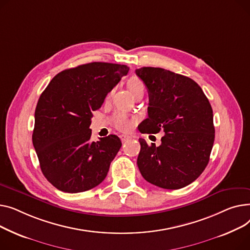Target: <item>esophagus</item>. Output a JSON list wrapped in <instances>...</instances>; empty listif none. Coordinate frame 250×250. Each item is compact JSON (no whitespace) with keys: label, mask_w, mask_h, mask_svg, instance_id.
<instances>
[{"label":"esophagus","mask_w":250,"mask_h":250,"mask_svg":"<svg viewBox=\"0 0 250 250\" xmlns=\"http://www.w3.org/2000/svg\"><path fill=\"white\" fill-rule=\"evenodd\" d=\"M120 138H121V141L124 143V142H126L127 140H129L131 137H130V136H127V135H120Z\"/></svg>","instance_id":"obj_1"}]
</instances>
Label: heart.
Wrapping results in <instances>:
<instances>
[{"label": "heart", "instance_id": "obj_1", "mask_svg": "<svg viewBox=\"0 0 250 250\" xmlns=\"http://www.w3.org/2000/svg\"><path fill=\"white\" fill-rule=\"evenodd\" d=\"M127 87L134 97H136L140 94H144V92H145V85L142 83V81H140L138 78H131L127 82ZM111 95H112V92L108 95L107 98L109 99L111 97ZM112 121H113L114 126L117 129H119L121 131H129L130 129H132V127L134 126L135 118L129 117L128 115L124 114L123 112H117L113 115Z\"/></svg>", "mask_w": 250, "mask_h": 250}]
</instances>
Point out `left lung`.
Returning <instances> with one entry per match:
<instances>
[{"label":"left lung","mask_w":250,"mask_h":250,"mask_svg":"<svg viewBox=\"0 0 250 250\" xmlns=\"http://www.w3.org/2000/svg\"><path fill=\"white\" fill-rule=\"evenodd\" d=\"M136 75L148 90V118L141 133L163 130L161 144L139 139L137 166L148 183L167 189L182 188L206 168L215 139L213 110L192 79L160 67H141Z\"/></svg>","instance_id":"1"}]
</instances>
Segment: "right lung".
Instances as JSON below:
<instances>
[{
  "instance_id": "obj_1",
  "label": "right lung",
  "mask_w": 250,
  "mask_h": 250,
  "mask_svg": "<svg viewBox=\"0 0 250 250\" xmlns=\"http://www.w3.org/2000/svg\"><path fill=\"white\" fill-rule=\"evenodd\" d=\"M128 71L124 64H82L57 73L41 94L32 142L42 173L57 189L84 192L107 177L122 143L116 135L90 141L91 118Z\"/></svg>"
}]
</instances>
